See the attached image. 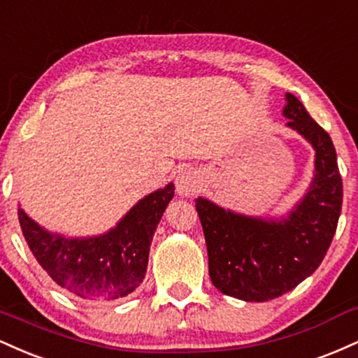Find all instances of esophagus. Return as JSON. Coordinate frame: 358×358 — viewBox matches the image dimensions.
<instances>
[{"mask_svg": "<svg viewBox=\"0 0 358 358\" xmlns=\"http://www.w3.org/2000/svg\"><path fill=\"white\" fill-rule=\"evenodd\" d=\"M176 187L180 196H194L201 189V176L194 169H184L176 179Z\"/></svg>", "mask_w": 358, "mask_h": 358, "instance_id": "34e87169", "label": "esophagus"}]
</instances>
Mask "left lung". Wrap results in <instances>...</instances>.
<instances>
[{"instance_id":"8db88e82","label":"left lung","mask_w":358,"mask_h":358,"mask_svg":"<svg viewBox=\"0 0 358 358\" xmlns=\"http://www.w3.org/2000/svg\"><path fill=\"white\" fill-rule=\"evenodd\" d=\"M288 127L313 145L315 179L287 220L264 221L217 208L197 197L196 211L208 245L209 276L224 295L245 301L278 298L320 266L337 231L343 186L329 134L287 94Z\"/></svg>"}]
</instances>
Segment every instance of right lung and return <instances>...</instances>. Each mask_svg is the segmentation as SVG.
Returning a JSON list of instances; mask_svg holds the SVG:
<instances>
[{
	"mask_svg": "<svg viewBox=\"0 0 358 358\" xmlns=\"http://www.w3.org/2000/svg\"><path fill=\"white\" fill-rule=\"evenodd\" d=\"M172 197L171 182L138 201L117 228L96 238L50 234L21 209L18 220L33 256L58 287L83 300L113 301L144 280L155 228Z\"/></svg>",
	"mask_w": 358,
	"mask_h": 358,
	"instance_id": "add662e5",
	"label": "right lung"
}]
</instances>
